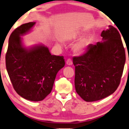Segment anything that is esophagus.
<instances>
[{"mask_svg":"<svg viewBox=\"0 0 129 129\" xmlns=\"http://www.w3.org/2000/svg\"><path fill=\"white\" fill-rule=\"evenodd\" d=\"M66 63H67V64L69 65V66H71V65H72V63H73V61H72L71 59H68Z\"/></svg>","mask_w":129,"mask_h":129,"instance_id":"esophagus-1","label":"esophagus"}]
</instances>
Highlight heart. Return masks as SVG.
I'll return each mask as SVG.
<instances>
[{"label": "heart", "mask_w": 129, "mask_h": 129, "mask_svg": "<svg viewBox=\"0 0 129 129\" xmlns=\"http://www.w3.org/2000/svg\"><path fill=\"white\" fill-rule=\"evenodd\" d=\"M74 37V35H69V36L66 37V40H72ZM87 45H88V42H87V40L81 41V42H79L78 43H77L75 46V50L78 52L81 51Z\"/></svg>", "instance_id": "obj_1"}]
</instances>
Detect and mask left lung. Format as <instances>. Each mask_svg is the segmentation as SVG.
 Masks as SVG:
<instances>
[{"label":"left lung","mask_w":129,"mask_h":129,"mask_svg":"<svg viewBox=\"0 0 129 129\" xmlns=\"http://www.w3.org/2000/svg\"><path fill=\"white\" fill-rule=\"evenodd\" d=\"M101 37L104 42L90 44L83 54L73 58L76 91L86 102L101 100L114 93L124 70L125 49L118 30L110 25Z\"/></svg>","instance_id":"obj_1"}]
</instances>
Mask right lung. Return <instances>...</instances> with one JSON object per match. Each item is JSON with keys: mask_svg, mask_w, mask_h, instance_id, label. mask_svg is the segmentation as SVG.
Instances as JSON below:
<instances>
[{"mask_svg": "<svg viewBox=\"0 0 129 129\" xmlns=\"http://www.w3.org/2000/svg\"><path fill=\"white\" fill-rule=\"evenodd\" d=\"M35 22L21 25L12 32L5 55L8 76L14 89L24 99L41 101L51 92L57 72L65 66L63 56L51 55L48 48L37 46L24 48L21 35Z\"/></svg>", "mask_w": 129, "mask_h": 129, "instance_id": "add662e5", "label": "right lung"}]
</instances>
